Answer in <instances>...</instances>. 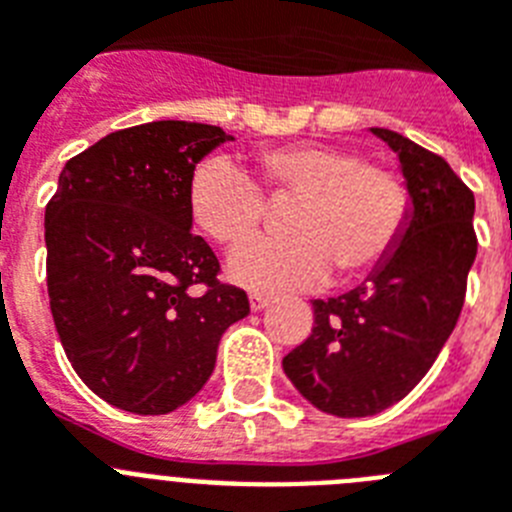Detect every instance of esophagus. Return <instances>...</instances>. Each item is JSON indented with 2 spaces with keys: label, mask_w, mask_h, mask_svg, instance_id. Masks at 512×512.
<instances>
[{
  "label": "esophagus",
  "mask_w": 512,
  "mask_h": 512,
  "mask_svg": "<svg viewBox=\"0 0 512 512\" xmlns=\"http://www.w3.org/2000/svg\"><path fill=\"white\" fill-rule=\"evenodd\" d=\"M248 302H251V310H264L266 305H269L271 302V297L269 295H264V292H251V295H248Z\"/></svg>",
  "instance_id": "esophagus-1"
}]
</instances>
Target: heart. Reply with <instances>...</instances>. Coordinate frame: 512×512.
<instances>
[{
	"label": "heart",
	"instance_id": "b5f03b06",
	"mask_svg": "<svg viewBox=\"0 0 512 512\" xmlns=\"http://www.w3.org/2000/svg\"><path fill=\"white\" fill-rule=\"evenodd\" d=\"M264 193L296 197L285 218L293 235L254 239L230 253V274L248 287L312 289L330 269L354 282L390 259L408 228L402 174L336 143L266 148L256 156V182L230 158H205L189 176V215L217 246H235L263 222Z\"/></svg>",
	"mask_w": 512,
	"mask_h": 512
}]
</instances>
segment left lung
<instances>
[{
	"mask_svg": "<svg viewBox=\"0 0 512 512\" xmlns=\"http://www.w3.org/2000/svg\"><path fill=\"white\" fill-rule=\"evenodd\" d=\"M400 156L413 215L372 279L312 300L310 336L282 359L284 374L323 413L364 418L408 395L451 336L477 256L474 194L438 153L372 128Z\"/></svg>",
	"mask_w": 512,
	"mask_h": 512,
	"instance_id": "8db88e82",
	"label": "left lung"
}]
</instances>
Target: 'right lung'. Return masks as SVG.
Wrapping results in <instances>:
<instances>
[{"label":"right lung","mask_w":512,"mask_h":512,"mask_svg":"<svg viewBox=\"0 0 512 512\" xmlns=\"http://www.w3.org/2000/svg\"><path fill=\"white\" fill-rule=\"evenodd\" d=\"M230 135L158 120L115 130L69 158L45 205L53 323L94 395L166 415L205 387L217 343L248 315L241 287L192 233V171Z\"/></svg>","instance_id":"add662e5"}]
</instances>
